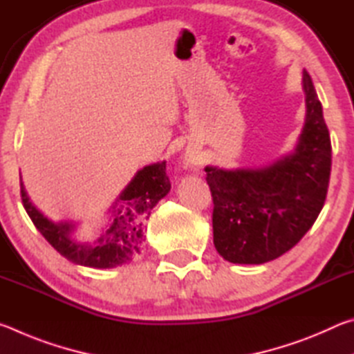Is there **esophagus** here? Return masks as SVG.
Instances as JSON below:
<instances>
[{
  "label": "esophagus",
  "mask_w": 354,
  "mask_h": 354,
  "mask_svg": "<svg viewBox=\"0 0 354 354\" xmlns=\"http://www.w3.org/2000/svg\"><path fill=\"white\" fill-rule=\"evenodd\" d=\"M187 164H189L190 167L196 164V158H195V156H190V158L187 159Z\"/></svg>",
  "instance_id": "obj_1"
}]
</instances>
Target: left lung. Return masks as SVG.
Returning <instances> with one entry per match:
<instances>
[{
    "instance_id": "1",
    "label": "left lung",
    "mask_w": 354,
    "mask_h": 354,
    "mask_svg": "<svg viewBox=\"0 0 354 354\" xmlns=\"http://www.w3.org/2000/svg\"><path fill=\"white\" fill-rule=\"evenodd\" d=\"M306 120L293 151L253 169L207 165L214 245L232 263H263L295 247L325 205L331 139L313 80L303 71Z\"/></svg>"
}]
</instances>
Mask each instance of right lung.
<instances>
[{
    "instance_id": "obj_1",
    "label": "right lung",
    "mask_w": 354,
    "mask_h": 354,
    "mask_svg": "<svg viewBox=\"0 0 354 354\" xmlns=\"http://www.w3.org/2000/svg\"><path fill=\"white\" fill-rule=\"evenodd\" d=\"M21 185V201L32 223L65 259L92 268H113L140 253L147 220L151 209L170 192L165 160L149 164L136 173L109 209V223L97 241L80 242L73 237V221H53L41 214Z\"/></svg>"
}]
</instances>
